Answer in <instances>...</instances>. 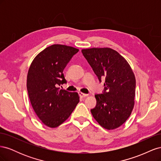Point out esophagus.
<instances>
[{
	"mask_svg": "<svg viewBox=\"0 0 161 161\" xmlns=\"http://www.w3.org/2000/svg\"><path fill=\"white\" fill-rule=\"evenodd\" d=\"M79 96L80 97H86L87 95V94H85V93H82V92H79Z\"/></svg>",
	"mask_w": 161,
	"mask_h": 161,
	"instance_id": "esophagus-1",
	"label": "esophagus"
}]
</instances>
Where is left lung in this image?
Wrapping results in <instances>:
<instances>
[{
    "mask_svg": "<svg viewBox=\"0 0 161 161\" xmlns=\"http://www.w3.org/2000/svg\"><path fill=\"white\" fill-rule=\"evenodd\" d=\"M104 89L95 94L96 106L91 109L102 127L114 130L130 117L134 105L136 79L124 58L111 48H90L81 50Z\"/></svg>",
    "mask_w": 161,
    "mask_h": 161,
    "instance_id": "1",
    "label": "left lung"
}]
</instances>
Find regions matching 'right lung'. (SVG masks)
<instances>
[{
	"mask_svg": "<svg viewBox=\"0 0 161 161\" xmlns=\"http://www.w3.org/2000/svg\"><path fill=\"white\" fill-rule=\"evenodd\" d=\"M79 51L64 45L50 46L34 58L29 69V97L37 117L48 127L56 128L62 124L79 103L77 92L59 87L67 82L63 71Z\"/></svg>",
	"mask_w": 161,
	"mask_h": 161,
	"instance_id": "obj_1",
	"label": "right lung"
}]
</instances>
